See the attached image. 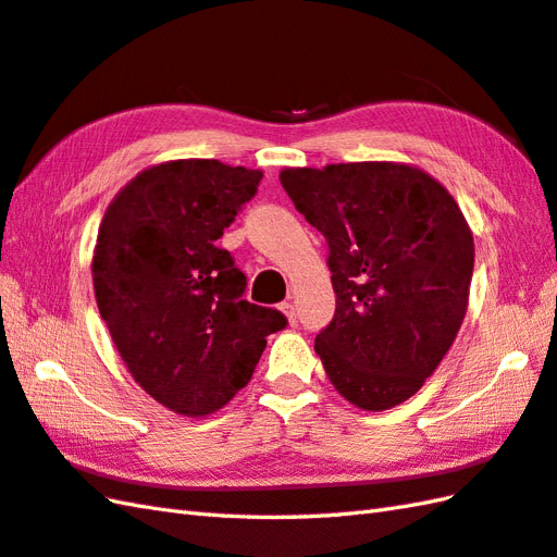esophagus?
Returning a JSON list of instances; mask_svg holds the SVG:
<instances>
[{"instance_id": "34e87169", "label": "esophagus", "mask_w": 557, "mask_h": 557, "mask_svg": "<svg viewBox=\"0 0 557 557\" xmlns=\"http://www.w3.org/2000/svg\"><path fill=\"white\" fill-rule=\"evenodd\" d=\"M280 310H282L284 315H287V320L294 325V322H296V306H294L292 301H284V304L280 306Z\"/></svg>"}]
</instances>
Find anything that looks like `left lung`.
<instances>
[{
  "label": "left lung",
  "instance_id": "left-lung-1",
  "mask_svg": "<svg viewBox=\"0 0 557 557\" xmlns=\"http://www.w3.org/2000/svg\"><path fill=\"white\" fill-rule=\"evenodd\" d=\"M280 183L327 242L337 294L315 337L330 382L363 410L420 392L468 310L474 242L456 199L404 163L287 168Z\"/></svg>",
  "mask_w": 557,
  "mask_h": 557
}]
</instances>
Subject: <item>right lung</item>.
<instances>
[{"label":"right lung","instance_id":"1","mask_svg":"<svg viewBox=\"0 0 557 557\" xmlns=\"http://www.w3.org/2000/svg\"><path fill=\"white\" fill-rule=\"evenodd\" d=\"M261 171L215 159L153 165L127 183L99 225V313L137 384L201 418L247 386L280 310L244 299L247 275L218 247L261 185Z\"/></svg>","mask_w":557,"mask_h":557}]
</instances>
